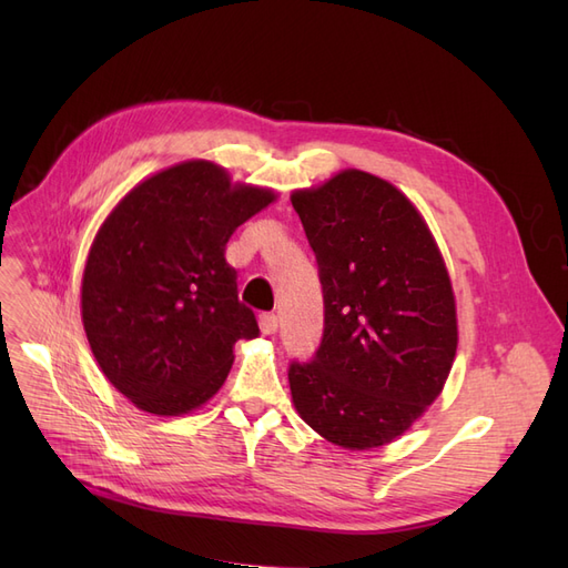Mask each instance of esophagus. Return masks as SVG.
Returning a JSON list of instances; mask_svg holds the SVG:
<instances>
[{
    "label": "esophagus",
    "instance_id": "34e87169",
    "mask_svg": "<svg viewBox=\"0 0 568 568\" xmlns=\"http://www.w3.org/2000/svg\"><path fill=\"white\" fill-rule=\"evenodd\" d=\"M257 326H261V332H263L265 336H272V334H277L280 320H277V315H272V313H263L261 317H257Z\"/></svg>",
    "mask_w": 568,
    "mask_h": 568
}]
</instances>
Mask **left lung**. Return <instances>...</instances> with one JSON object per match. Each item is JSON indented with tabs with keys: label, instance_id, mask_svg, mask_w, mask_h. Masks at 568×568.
<instances>
[{
	"label": "left lung",
	"instance_id": "1",
	"mask_svg": "<svg viewBox=\"0 0 568 568\" xmlns=\"http://www.w3.org/2000/svg\"><path fill=\"white\" fill-rule=\"evenodd\" d=\"M291 203L324 294V336L288 386L301 419L346 450L400 438L443 393L457 305L426 220L398 186L348 168Z\"/></svg>",
	"mask_w": 568,
	"mask_h": 568
}]
</instances>
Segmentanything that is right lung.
<instances>
[{"label": "right lung", "instance_id": "right-lung-1", "mask_svg": "<svg viewBox=\"0 0 568 568\" xmlns=\"http://www.w3.org/2000/svg\"><path fill=\"white\" fill-rule=\"evenodd\" d=\"M274 201V189L192 159L134 184L101 222L82 272V326L99 369L134 407L189 415L225 384L234 343L257 336L225 248Z\"/></svg>", "mask_w": 568, "mask_h": 568}]
</instances>
